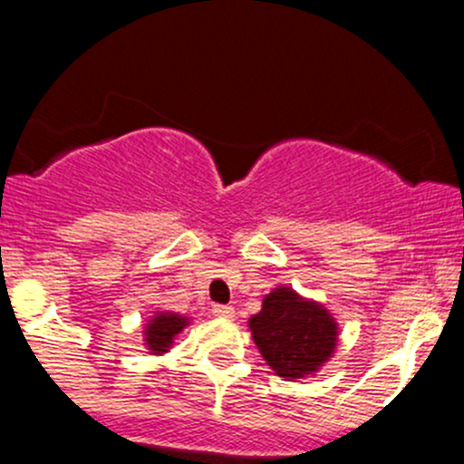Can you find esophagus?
Instances as JSON below:
<instances>
[{"label":"esophagus","instance_id":"obj_1","mask_svg":"<svg viewBox=\"0 0 464 464\" xmlns=\"http://www.w3.org/2000/svg\"><path fill=\"white\" fill-rule=\"evenodd\" d=\"M211 314H214V316H218V318H233L236 316V310H233L231 305H214L211 307Z\"/></svg>","mask_w":464,"mask_h":464}]
</instances>
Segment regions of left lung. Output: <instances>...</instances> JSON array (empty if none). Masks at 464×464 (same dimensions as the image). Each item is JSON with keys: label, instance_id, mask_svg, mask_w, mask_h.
Wrapping results in <instances>:
<instances>
[{"label": "left lung", "instance_id": "8db88e82", "mask_svg": "<svg viewBox=\"0 0 464 464\" xmlns=\"http://www.w3.org/2000/svg\"><path fill=\"white\" fill-rule=\"evenodd\" d=\"M253 340L268 366L285 380L312 375L332 358L338 327L324 307L305 301L290 287H276L262 312L248 321Z\"/></svg>", "mask_w": 464, "mask_h": 464}]
</instances>
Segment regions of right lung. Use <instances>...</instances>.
<instances>
[{"mask_svg":"<svg viewBox=\"0 0 464 464\" xmlns=\"http://www.w3.org/2000/svg\"><path fill=\"white\" fill-rule=\"evenodd\" d=\"M188 324V318L179 316V314H157L146 327V344L154 353H165L172 344L174 335L183 332Z\"/></svg>","mask_w":464,"mask_h":464,"instance_id":"add662e5","label":"right lung"}]
</instances>
